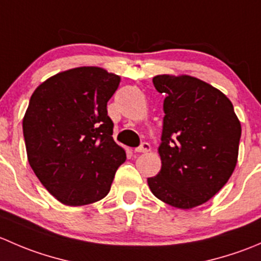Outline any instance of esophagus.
<instances>
[{
	"mask_svg": "<svg viewBox=\"0 0 261 261\" xmlns=\"http://www.w3.org/2000/svg\"><path fill=\"white\" fill-rule=\"evenodd\" d=\"M135 151L136 152H147V151H150V144L143 143L140 146L136 147Z\"/></svg>",
	"mask_w": 261,
	"mask_h": 261,
	"instance_id": "esophagus-1",
	"label": "esophagus"
}]
</instances>
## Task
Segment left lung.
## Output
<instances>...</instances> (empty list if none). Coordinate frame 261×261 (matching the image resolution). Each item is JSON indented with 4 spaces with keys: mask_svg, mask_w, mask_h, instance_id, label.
Masks as SVG:
<instances>
[{
    "mask_svg": "<svg viewBox=\"0 0 261 261\" xmlns=\"http://www.w3.org/2000/svg\"><path fill=\"white\" fill-rule=\"evenodd\" d=\"M164 93L159 151L162 169L147 178L156 198L189 210L211 199L230 179L238 163L241 123L230 99L191 75L152 78Z\"/></svg>",
    "mask_w": 261,
    "mask_h": 261,
    "instance_id": "left-lung-1",
    "label": "left lung"
}]
</instances>
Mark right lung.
Segmentation results:
<instances>
[{"label":"right lung","instance_id":"1","mask_svg":"<svg viewBox=\"0 0 261 261\" xmlns=\"http://www.w3.org/2000/svg\"><path fill=\"white\" fill-rule=\"evenodd\" d=\"M120 81L103 68H73L43 82L31 96L22 120L29 164L63 204L105 198L126 160L107 115Z\"/></svg>","mask_w":261,"mask_h":261}]
</instances>
